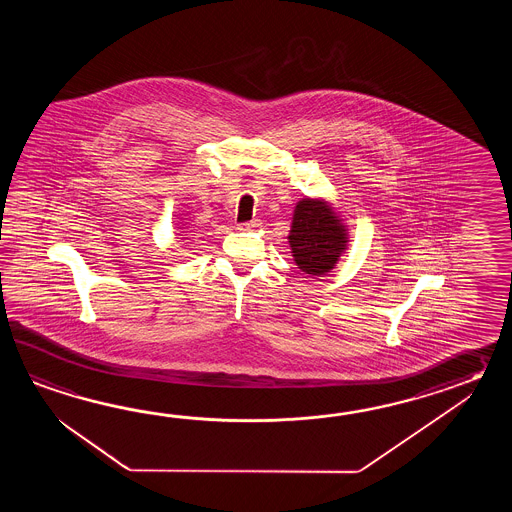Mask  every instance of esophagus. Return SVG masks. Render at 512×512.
<instances>
[{"instance_id":"obj_1","label":"esophagus","mask_w":512,"mask_h":512,"mask_svg":"<svg viewBox=\"0 0 512 512\" xmlns=\"http://www.w3.org/2000/svg\"><path fill=\"white\" fill-rule=\"evenodd\" d=\"M260 219H252V221H245V223H240V230H254L260 227Z\"/></svg>"}]
</instances>
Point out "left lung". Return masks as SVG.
Wrapping results in <instances>:
<instances>
[{
    "label": "left lung",
    "mask_w": 512,
    "mask_h": 512,
    "mask_svg": "<svg viewBox=\"0 0 512 512\" xmlns=\"http://www.w3.org/2000/svg\"><path fill=\"white\" fill-rule=\"evenodd\" d=\"M348 230L324 199L305 197L294 208L289 245L300 271L322 276L337 265L348 247Z\"/></svg>",
    "instance_id": "1"
}]
</instances>
